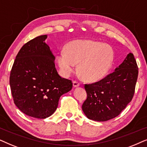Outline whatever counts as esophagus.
<instances>
[{"mask_svg": "<svg viewBox=\"0 0 147 147\" xmlns=\"http://www.w3.org/2000/svg\"><path fill=\"white\" fill-rule=\"evenodd\" d=\"M79 85H80V83H79V82L77 81H73V87H79Z\"/></svg>", "mask_w": 147, "mask_h": 147, "instance_id": "34e87169", "label": "esophagus"}]
</instances>
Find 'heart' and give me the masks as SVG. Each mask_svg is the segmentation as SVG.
I'll use <instances>...</instances> for the list:
<instances>
[{
    "label": "heart",
    "mask_w": 147,
    "mask_h": 147,
    "mask_svg": "<svg viewBox=\"0 0 147 147\" xmlns=\"http://www.w3.org/2000/svg\"><path fill=\"white\" fill-rule=\"evenodd\" d=\"M113 52L110 47L92 40H75L68 43L58 56L62 75L68 77L79 63V70L88 81L102 79L113 63Z\"/></svg>",
    "instance_id": "obj_1"
}]
</instances>
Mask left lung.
Listing matches in <instances>:
<instances>
[{"label":"left lung","instance_id":"left-lung-1","mask_svg":"<svg viewBox=\"0 0 147 147\" xmlns=\"http://www.w3.org/2000/svg\"><path fill=\"white\" fill-rule=\"evenodd\" d=\"M138 74L136 60L129 53L112 73L96 83L85 84L87 97L82 109L86 116L98 122L118 116L132 101Z\"/></svg>","mask_w":147,"mask_h":147}]
</instances>
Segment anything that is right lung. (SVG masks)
I'll list each match as a JSON object with an SVG mask.
<instances>
[{"label":"right lung","instance_id":"1","mask_svg":"<svg viewBox=\"0 0 147 147\" xmlns=\"http://www.w3.org/2000/svg\"><path fill=\"white\" fill-rule=\"evenodd\" d=\"M36 37L23 46L10 74V87L16 106L27 116L38 119L50 116L61 95L72 88L55 67V57L45 40Z\"/></svg>","mask_w":147,"mask_h":147}]
</instances>
